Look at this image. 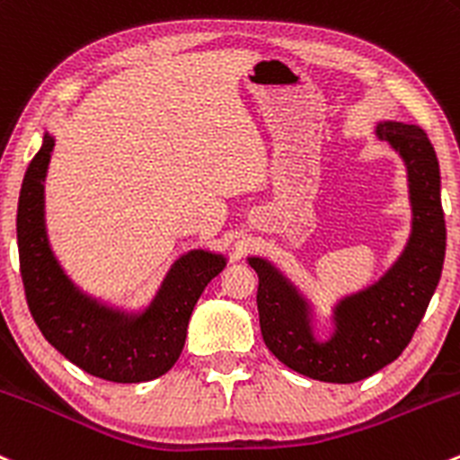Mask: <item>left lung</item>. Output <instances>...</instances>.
Instances as JSON below:
<instances>
[{"instance_id": "8db88e82", "label": "left lung", "mask_w": 460, "mask_h": 460, "mask_svg": "<svg viewBox=\"0 0 460 460\" xmlns=\"http://www.w3.org/2000/svg\"><path fill=\"white\" fill-rule=\"evenodd\" d=\"M376 137L393 145L408 167L412 234L379 282L340 299L331 337L317 340L311 304L273 264L249 258L260 279L264 344L291 370L328 384H355L393 364L421 323L446 260L441 173L428 134L419 125L384 120Z\"/></svg>"}]
</instances>
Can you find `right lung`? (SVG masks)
<instances>
[{"mask_svg":"<svg viewBox=\"0 0 460 460\" xmlns=\"http://www.w3.org/2000/svg\"><path fill=\"white\" fill-rule=\"evenodd\" d=\"M55 138L43 134L23 176L17 207L19 269L28 308L48 341L92 376L141 384L165 375L181 357L198 297L226 260L193 249L178 258L143 313L101 304L75 287L52 253L43 220V181Z\"/></svg>","mask_w":460,"mask_h":460,"instance_id":"right-lung-1","label":"right lung"}]
</instances>
